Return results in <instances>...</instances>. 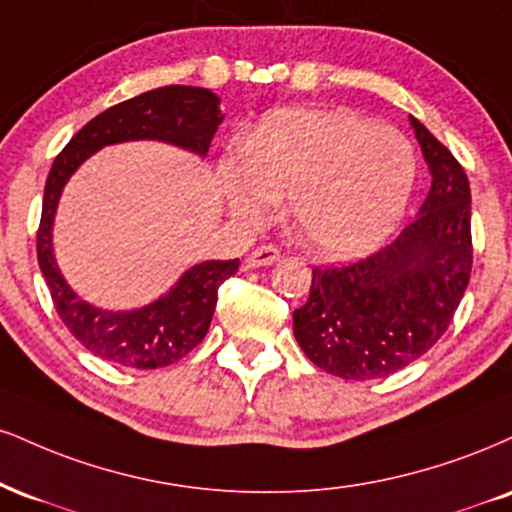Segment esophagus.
Listing matches in <instances>:
<instances>
[{"label":"esophagus","mask_w":512,"mask_h":512,"mask_svg":"<svg viewBox=\"0 0 512 512\" xmlns=\"http://www.w3.org/2000/svg\"><path fill=\"white\" fill-rule=\"evenodd\" d=\"M281 252L274 248V245H260V248H255L248 255V260H245V267L248 269H257V267H269V264L279 262Z\"/></svg>","instance_id":"esophagus-1"}]
</instances>
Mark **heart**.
<instances>
[{
  "label": "heart",
  "instance_id": "heart-1",
  "mask_svg": "<svg viewBox=\"0 0 512 512\" xmlns=\"http://www.w3.org/2000/svg\"><path fill=\"white\" fill-rule=\"evenodd\" d=\"M219 181L229 212L260 224L276 197L303 243L326 260L377 250L398 226L415 186V157L396 128L350 109H283L224 157Z\"/></svg>",
  "mask_w": 512,
  "mask_h": 512
}]
</instances>
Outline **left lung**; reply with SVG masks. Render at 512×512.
Listing matches in <instances>:
<instances>
[{
    "label": "left lung",
    "instance_id": "left-lung-1",
    "mask_svg": "<svg viewBox=\"0 0 512 512\" xmlns=\"http://www.w3.org/2000/svg\"><path fill=\"white\" fill-rule=\"evenodd\" d=\"M432 188L393 243L346 267L312 272L293 334L324 372L367 381L422 357L448 329L472 272L470 183L451 152L410 116Z\"/></svg>",
    "mask_w": 512,
    "mask_h": 512
}]
</instances>
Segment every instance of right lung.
Wrapping results in <instances>:
<instances>
[{"label":"right lung","mask_w":512,"mask_h":512,"mask_svg":"<svg viewBox=\"0 0 512 512\" xmlns=\"http://www.w3.org/2000/svg\"><path fill=\"white\" fill-rule=\"evenodd\" d=\"M207 88L166 85L97 114L73 135L49 169L38 229V262L61 322L92 355L133 369L174 365L205 338L219 286L238 272V260H209L183 272L169 293L138 310L112 312L90 305L66 283L52 248L61 190L85 159L107 145L162 140L205 157L224 114Z\"/></svg>","instance_id":"1"}]
</instances>
